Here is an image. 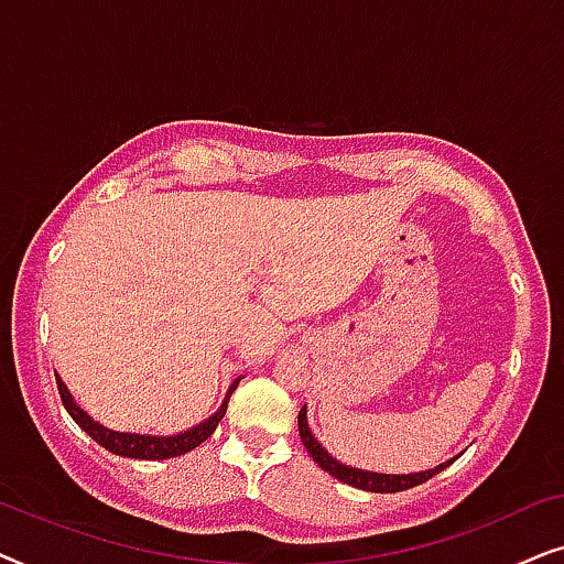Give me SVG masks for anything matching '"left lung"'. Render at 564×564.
Segmentation results:
<instances>
[{
    "instance_id": "1",
    "label": "left lung",
    "mask_w": 564,
    "mask_h": 564,
    "mask_svg": "<svg viewBox=\"0 0 564 564\" xmlns=\"http://www.w3.org/2000/svg\"><path fill=\"white\" fill-rule=\"evenodd\" d=\"M297 429H300V438H303L307 454H311L315 465L321 469H326L330 477H336V480H341L346 485H351V488H359V490H367V492H400V490H408V488H415V485L431 480V477L442 473L452 465L454 459L459 457H452L442 462V465H436L434 469H423V473H408V475H388V473H369V469H359V467H351V465H344V462H338L334 454H328L326 446H323L318 438L313 436L311 426H307V405L300 408L297 413Z\"/></svg>"
}]
</instances>
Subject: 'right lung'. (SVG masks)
<instances>
[{"label":"right lung","instance_id":"1","mask_svg":"<svg viewBox=\"0 0 564 564\" xmlns=\"http://www.w3.org/2000/svg\"><path fill=\"white\" fill-rule=\"evenodd\" d=\"M56 382H58L61 400H64L68 415H72V419L82 426V431H87V434L95 438L99 446H105L107 452L120 454V457H130V459H172V457H182V454L192 452L195 446L203 444L207 436H213V431L218 429L223 415H226L228 400H230V395H234V390L238 388V382H241V377L230 384L226 392V400H223L220 408L210 415V419H205L203 423H197V426H192L187 431H180V434H169V436L133 434V431L107 429L99 421L91 419V415L84 411L79 403H76L72 390L66 388V382L61 380L58 375H56Z\"/></svg>","mask_w":564,"mask_h":564}]
</instances>
